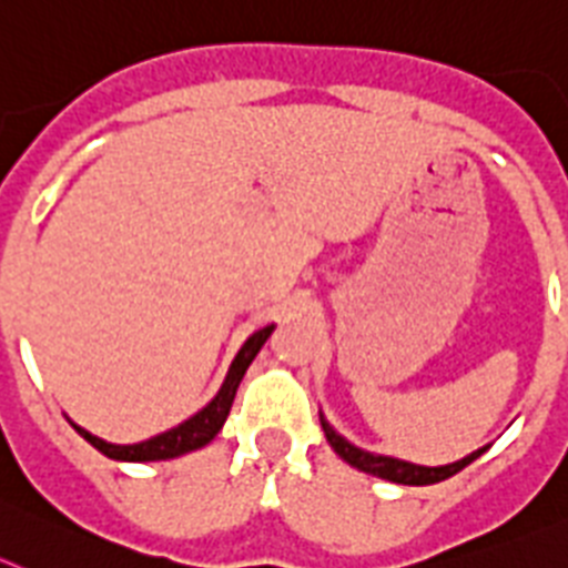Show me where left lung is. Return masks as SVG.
Returning <instances> with one entry per match:
<instances>
[{
	"instance_id": "8db88e82",
	"label": "left lung",
	"mask_w": 568,
	"mask_h": 568,
	"mask_svg": "<svg viewBox=\"0 0 568 568\" xmlns=\"http://www.w3.org/2000/svg\"><path fill=\"white\" fill-rule=\"evenodd\" d=\"M320 423H323L325 440L332 443V448L337 452L339 457H343L345 463H352L354 468L366 471V475L383 477V480H392V483H403V486H432V483L446 480V477L463 471L468 463H475L477 457H480L483 452L489 448V446L477 448L475 455L463 457V460L452 463V466L428 468V466H414V463H406V460H394V457H379V455H372V452H363V448H357V446H352L348 440H343V437H339V434L334 432V428L328 426L323 417H320Z\"/></svg>"
}]
</instances>
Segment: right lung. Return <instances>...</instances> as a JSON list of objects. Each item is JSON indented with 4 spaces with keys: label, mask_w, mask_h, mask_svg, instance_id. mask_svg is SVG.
I'll use <instances>...</instances> for the list:
<instances>
[{
    "label": "right lung",
    "mask_w": 568,
    "mask_h": 568,
    "mask_svg": "<svg viewBox=\"0 0 568 568\" xmlns=\"http://www.w3.org/2000/svg\"><path fill=\"white\" fill-rule=\"evenodd\" d=\"M271 332H274V325H265V328L251 334V337L245 339L243 348H240V354H236L234 363H231V372L229 377H225L220 394H216L214 400L202 408V412H196L191 420L180 423V426L171 428V432L156 434V437H151V440L134 443V446H113V443L93 437V434L85 432V428H79V426L73 428H77V432L82 434L93 448H100L102 455L113 457V460H168V457H180L185 455V452H194V448L214 440L216 432L223 428L225 417H229L231 412V403H234L236 388H240V379H243L245 368L251 366V359H254L256 352L263 348V343L268 339Z\"/></svg>",
    "instance_id": "add662e5"
}]
</instances>
